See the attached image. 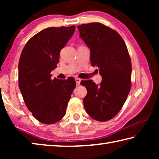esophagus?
I'll list each match as a JSON object with an SVG mask.
<instances>
[{"mask_svg": "<svg viewBox=\"0 0 159 159\" xmlns=\"http://www.w3.org/2000/svg\"><path fill=\"white\" fill-rule=\"evenodd\" d=\"M75 80H76V85L79 86L80 85V81H81V79H79V78H76V79H75Z\"/></svg>", "mask_w": 159, "mask_h": 159, "instance_id": "34e87169", "label": "esophagus"}]
</instances>
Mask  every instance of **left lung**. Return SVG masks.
Instances as JSON below:
<instances>
[{
  "label": "left lung",
  "instance_id": "8db88e82",
  "mask_svg": "<svg viewBox=\"0 0 159 159\" xmlns=\"http://www.w3.org/2000/svg\"><path fill=\"white\" fill-rule=\"evenodd\" d=\"M80 37L90 50L93 66H98L102 77L99 85L85 80L87 95L83 99L86 112L93 119L107 121L124 104L131 88L132 64L128 48L117 31L101 23L77 26Z\"/></svg>",
  "mask_w": 159,
  "mask_h": 159
}]
</instances>
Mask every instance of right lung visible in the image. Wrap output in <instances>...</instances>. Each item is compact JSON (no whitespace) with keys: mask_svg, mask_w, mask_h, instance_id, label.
Instances as JSON below:
<instances>
[{"mask_svg":"<svg viewBox=\"0 0 159 159\" xmlns=\"http://www.w3.org/2000/svg\"><path fill=\"white\" fill-rule=\"evenodd\" d=\"M76 26L49 27L31 38L19 61V88L28 109L44 124L62 118L75 88L73 77L51 79L60 50L73 36Z\"/></svg>","mask_w":159,"mask_h":159,"instance_id":"right-lung-1","label":"right lung"}]
</instances>
